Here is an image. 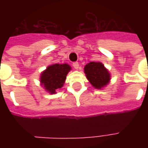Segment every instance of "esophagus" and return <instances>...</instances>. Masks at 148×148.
Here are the masks:
<instances>
[{"label":"esophagus","mask_w":148,"mask_h":148,"mask_svg":"<svg viewBox=\"0 0 148 148\" xmlns=\"http://www.w3.org/2000/svg\"><path fill=\"white\" fill-rule=\"evenodd\" d=\"M73 66L74 67V69H78V67H79V64H78V62H73Z\"/></svg>","instance_id":"obj_1"}]
</instances>
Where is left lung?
Returning a JSON list of instances; mask_svg holds the SVG:
<instances>
[{
	"label": "left lung",
	"instance_id": "left-lung-1",
	"mask_svg": "<svg viewBox=\"0 0 148 148\" xmlns=\"http://www.w3.org/2000/svg\"><path fill=\"white\" fill-rule=\"evenodd\" d=\"M84 72L90 84L96 89H101L109 84L110 74L99 62H90L85 66Z\"/></svg>",
	"mask_w": 148,
	"mask_h": 148
}]
</instances>
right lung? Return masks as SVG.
Wrapping results in <instances>:
<instances>
[{"mask_svg": "<svg viewBox=\"0 0 148 148\" xmlns=\"http://www.w3.org/2000/svg\"><path fill=\"white\" fill-rule=\"evenodd\" d=\"M70 65L53 64L47 67L42 71L40 76V82L47 92L55 93L56 90L60 89L64 85L68 72L71 71Z\"/></svg>", "mask_w": 148, "mask_h": 148, "instance_id": "add662e5", "label": "right lung"}]
</instances>
